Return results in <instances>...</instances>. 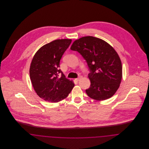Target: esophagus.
Segmentation results:
<instances>
[{
    "instance_id": "1",
    "label": "esophagus",
    "mask_w": 149,
    "mask_h": 149,
    "mask_svg": "<svg viewBox=\"0 0 149 149\" xmlns=\"http://www.w3.org/2000/svg\"><path fill=\"white\" fill-rule=\"evenodd\" d=\"M81 77H81V76H79V77H78V78H77V79H76V81H79V80H80V79H81Z\"/></svg>"
}]
</instances>
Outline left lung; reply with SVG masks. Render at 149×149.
Returning a JSON list of instances; mask_svg holds the SVG:
<instances>
[{
  "mask_svg": "<svg viewBox=\"0 0 149 149\" xmlns=\"http://www.w3.org/2000/svg\"><path fill=\"white\" fill-rule=\"evenodd\" d=\"M70 49L82 55L91 70L88 96L97 101L111 97L122 79V62L113 47L100 38L86 36L74 41Z\"/></svg>",
  "mask_w": 149,
  "mask_h": 149,
  "instance_id": "obj_1",
  "label": "left lung"
}]
</instances>
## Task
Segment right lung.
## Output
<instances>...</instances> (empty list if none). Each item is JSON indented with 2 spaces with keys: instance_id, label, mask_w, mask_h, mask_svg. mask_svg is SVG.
I'll return each instance as SVG.
<instances>
[{
  "instance_id": "obj_1",
  "label": "right lung",
  "mask_w": 149,
  "mask_h": 149,
  "mask_svg": "<svg viewBox=\"0 0 149 149\" xmlns=\"http://www.w3.org/2000/svg\"><path fill=\"white\" fill-rule=\"evenodd\" d=\"M72 40H56L44 45L34 54L30 66V77L36 93L44 100L57 103L65 99L73 88L72 80L65 77L60 61ZM62 73V76L58 74Z\"/></svg>"
}]
</instances>
